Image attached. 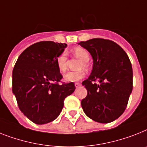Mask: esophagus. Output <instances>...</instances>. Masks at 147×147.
<instances>
[{"mask_svg":"<svg viewBox=\"0 0 147 147\" xmlns=\"http://www.w3.org/2000/svg\"><path fill=\"white\" fill-rule=\"evenodd\" d=\"M75 86H76V88H78V87L81 86V83H79V82H76V83H75Z\"/></svg>","mask_w":147,"mask_h":147,"instance_id":"esophagus-1","label":"esophagus"}]
</instances>
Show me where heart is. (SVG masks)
<instances>
[{
  "label": "heart",
  "instance_id": "obj_1",
  "mask_svg": "<svg viewBox=\"0 0 147 147\" xmlns=\"http://www.w3.org/2000/svg\"><path fill=\"white\" fill-rule=\"evenodd\" d=\"M72 52L76 57L82 60L80 63L79 69L86 68L88 66V61L90 59V55L86 49L83 48L82 47H76L72 50ZM56 63L58 69L61 72H65L67 69V57L65 52L61 53L58 55L56 59ZM84 76V71L83 70H78L76 71H69L64 76V78L66 82H75L78 80L82 79Z\"/></svg>",
  "mask_w": 147,
  "mask_h": 147
}]
</instances>
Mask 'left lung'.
<instances>
[{"label": "left lung", "instance_id": "obj_1", "mask_svg": "<svg viewBox=\"0 0 147 147\" xmlns=\"http://www.w3.org/2000/svg\"><path fill=\"white\" fill-rule=\"evenodd\" d=\"M93 57V69L82 82L88 90L81 102L84 113L100 123H109L122 115L133 88V71L127 53L108 39L78 43ZM96 81L98 82L96 84Z\"/></svg>", "mask_w": 147, "mask_h": 147}]
</instances>
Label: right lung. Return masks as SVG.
Returning a JSON list of instances; mask_svg holds the SVG:
<instances>
[{
    "instance_id": "1",
    "label": "right lung",
    "mask_w": 147,
    "mask_h": 147,
    "mask_svg": "<svg viewBox=\"0 0 147 147\" xmlns=\"http://www.w3.org/2000/svg\"><path fill=\"white\" fill-rule=\"evenodd\" d=\"M65 43L40 41L20 55L13 70L12 90L22 113L32 122L53 121L63 109L64 100L76 89L73 82L62 83L56 59Z\"/></svg>"
}]
</instances>
